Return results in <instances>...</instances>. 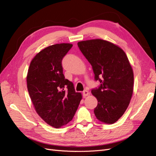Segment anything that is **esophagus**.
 <instances>
[{
    "label": "esophagus",
    "instance_id": "obj_1",
    "mask_svg": "<svg viewBox=\"0 0 156 156\" xmlns=\"http://www.w3.org/2000/svg\"><path fill=\"white\" fill-rule=\"evenodd\" d=\"M88 94H89L88 91H87V90H84L83 92H82V96H83V97L84 98V97H87V96L88 95Z\"/></svg>",
    "mask_w": 156,
    "mask_h": 156
}]
</instances>
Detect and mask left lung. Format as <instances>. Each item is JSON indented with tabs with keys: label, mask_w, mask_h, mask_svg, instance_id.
<instances>
[{
	"label": "left lung",
	"mask_w": 156,
	"mask_h": 156,
	"mask_svg": "<svg viewBox=\"0 0 156 156\" xmlns=\"http://www.w3.org/2000/svg\"><path fill=\"white\" fill-rule=\"evenodd\" d=\"M78 46L92 66L94 80L101 83L91 90L98 101L96 117L114 123L124 114L133 94V72L127 55L117 45L100 39L80 41Z\"/></svg>",
	"instance_id": "obj_1"
}]
</instances>
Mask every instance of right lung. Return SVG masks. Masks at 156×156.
Masks as SVG:
<instances>
[{"label": "right lung", "mask_w": 156, "mask_h": 156, "mask_svg": "<svg viewBox=\"0 0 156 156\" xmlns=\"http://www.w3.org/2000/svg\"><path fill=\"white\" fill-rule=\"evenodd\" d=\"M72 47L60 44L44 49L32 59L27 73V89L35 111L55 128L72 120L82 99L63 74L62 59Z\"/></svg>", "instance_id": "right-lung-1"}]
</instances>
